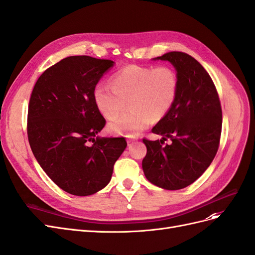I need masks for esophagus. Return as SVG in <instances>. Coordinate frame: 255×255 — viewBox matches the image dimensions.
<instances>
[{"label":"esophagus","instance_id":"esophagus-1","mask_svg":"<svg viewBox=\"0 0 255 255\" xmlns=\"http://www.w3.org/2000/svg\"><path fill=\"white\" fill-rule=\"evenodd\" d=\"M135 140H136V137H134V136H129L128 139H127V143H128V144H131V143H133Z\"/></svg>","mask_w":255,"mask_h":255}]
</instances>
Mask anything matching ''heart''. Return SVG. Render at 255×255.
Returning <instances> with one entry per match:
<instances>
[{"label": "heart", "mask_w": 255, "mask_h": 255, "mask_svg": "<svg viewBox=\"0 0 255 255\" xmlns=\"http://www.w3.org/2000/svg\"><path fill=\"white\" fill-rule=\"evenodd\" d=\"M112 86L99 83L93 90L98 111L112 119L129 104L130 111L108 124L114 134L133 136L146 129L151 120H162L177 98L179 78L169 66L147 67L128 65L116 71Z\"/></svg>", "instance_id": "1"}]
</instances>
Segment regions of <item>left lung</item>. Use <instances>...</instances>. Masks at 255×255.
I'll use <instances>...</instances> for the list:
<instances>
[{"instance_id": "1", "label": "left lung", "mask_w": 255, "mask_h": 255, "mask_svg": "<svg viewBox=\"0 0 255 255\" xmlns=\"http://www.w3.org/2000/svg\"><path fill=\"white\" fill-rule=\"evenodd\" d=\"M154 60L169 61L179 78L177 98L170 112L151 129L161 140L143 139L147 152L145 176L166 190L183 189L198 179L219 148L222 110L212 78L194 57L173 51ZM171 138L170 145L163 144Z\"/></svg>"}]
</instances>
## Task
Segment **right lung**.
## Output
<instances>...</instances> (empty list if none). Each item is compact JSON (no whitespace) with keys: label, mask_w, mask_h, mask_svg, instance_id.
<instances>
[{"label":"right lung","mask_w":255,"mask_h":255,"mask_svg":"<svg viewBox=\"0 0 255 255\" xmlns=\"http://www.w3.org/2000/svg\"><path fill=\"white\" fill-rule=\"evenodd\" d=\"M111 60L68 56L42 72L27 111V137L33 154L55 185L85 196L111 180L114 163L125 150L124 137L97 135L106 120L93 90Z\"/></svg>","instance_id":"1"}]
</instances>
